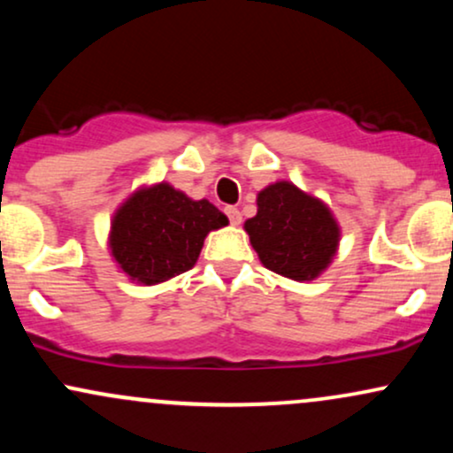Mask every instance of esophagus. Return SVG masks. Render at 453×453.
I'll return each instance as SVG.
<instances>
[{
	"instance_id": "1",
	"label": "esophagus",
	"mask_w": 453,
	"mask_h": 453,
	"mask_svg": "<svg viewBox=\"0 0 453 453\" xmlns=\"http://www.w3.org/2000/svg\"><path fill=\"white\" fill-rule=\"evenodd\" d=\"M226 215L230 217V223H232V226H241L242 215H241V211L236 209V206H227V209H226Z\"/></svg>"
}]
</instances>
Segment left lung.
<instances>
[{"label":"left lung","instance_id":"left-lung-1","mask_svg":"<svg viewBox=\"0 0 453 453\" xmlns=\"http://www.w3.org/2000/svg\"><path fill=\"white\" fill-rule=\"evenodd\" d=\"M259 262L292 280H315L339 251L341 227L330 206L289 180L264 187L257 215L244 221Z\"/></svg>","mask_w":453,"mask_h":453}]
</instances>
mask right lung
<instances>
[{
    "label": "right lung",
    "instance_id": "1",
    "mask_svg": "<svg viewBox=\"0 0 453 453\" xmlns=\"http://www.w3.org/2000/svg\"><path fill=\"white\" fill-rule=\"evenodd\" d=\"M227 223L209 200L155 183L140 187L114 211L108 247L129 280L157 285L194 268L204 238Z\"/></svg>",
    "mask_w": 453,
    "mask_h": 453
}]
</instances>
